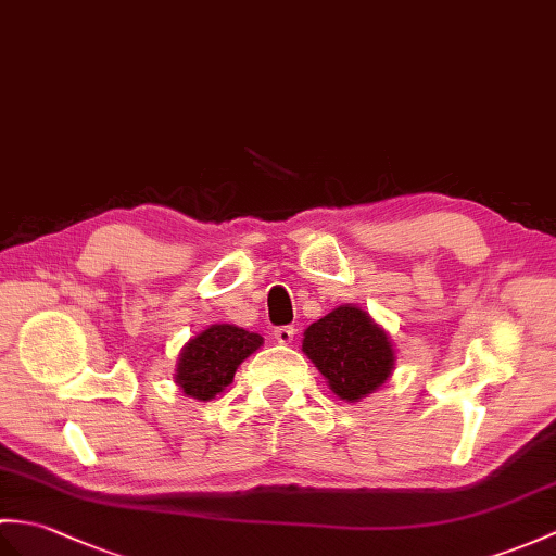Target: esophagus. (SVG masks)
Returning a JSON list of instances; mask_svg holds the SVG:
<instances>
[{
  "instance_id": "34e87169",
  "label": "esophagus",
  "mask_w": 556,
  "mask_h": 556,
  "mask_svg": "<svg viewBox=\"0 0 556 556\" xmlns=\"http://www.w3.org/2000/svg\"><path fill=\"white\" fill-rule=\"evenodd\" d=\"M293 337H295V329L293 327H277L275 329V341L281 343V345L293 343Z\"/></svg>"
}]
</instances>
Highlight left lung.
I'll list each match as a JSON object with an SVG mask.
<instances>
[{"mask_svg":"<svg viewBox=\"0 0 556 556\" xmlns=\"http://www.w3.org/2000/svg\"><path fill=\"white\" fill-rule=\"evenodd\" d=\"M303 353L325 374L331 391L357 403L389 379L393 348L365 309L341 305L305 329Z\"/></svg>","mask_w":556,"mask_h":556,"instance_id":"1","label":"left lung"}]
</instances>
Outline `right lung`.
I'll return each mask as SVG.
<instances>
[{"mask_svg":"<svg viewBox=\"0 0 556 556\" xmlns=\"http://www.w3.org/2000/svg\"><path fill=\"white\" fill-rule=\"evenodd\" d=\"M263 345L261 333L213 325L193 337L179 355L175 379L187 395L211 400L235 379L237 367Z\"/></svg>","mask_w":556,"mask_h":556,"instance_id":"1","label":"right lung"}]
</instances>
